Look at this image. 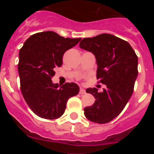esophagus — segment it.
I'll return each instance as SVG.
<instances>
[{"label": "esophagus", "instance_id": "esophagus-1", "mask_svg": "<svg viewBox=\"0 0 154 154\" xmlns=\"http://www.w3.org/2000/svg\"><path fill=\"white\" fill-rule=\"evenodd\" d=\"M79 93L80 94H85V90L84 89H82V88H80Z\"/></svg>", "mask_w": 154, "mask_h": 154}]
</instances>
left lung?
Masks as SVG:
<instances>
[{"mask_svg":"<svg viewBox=\"0 0 154 154\" xmlns=\"http://www.w3.org/2000/svg\"><path fill=\"white\" fill-rule=\"evenodd\" d=\"M79 47L95 55L97 79L106 85L102 92L96 88L86 89L96 101L84 109V114L93 123H109L123 111L133 94L138 58L127 42L109 34L83 38Z\"/></svg>","mask_w":154,"mask_h":154,"instance_id":"1","label":"left lung"}]
</instances>
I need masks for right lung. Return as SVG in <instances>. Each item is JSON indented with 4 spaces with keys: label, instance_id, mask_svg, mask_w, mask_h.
Returning a JSON list of instances; mask_svg holds the SVG:
<instances>
[{
    "label": "right lung",
    "instance_id": "obj_1",
    "mask_svg": "<svg viewBox=\"0 0 154 154\" xmlns=\"http://www.w3.org/2000/svg\"><path fill=\"white\" fill-rule=\"evenodd\" d=\"M81 38H63L54 31H43L28 38L19 51L18 73L24 100L39 117L58 119L63 115L69 98L79 92L77 84L53 83L55 68L62 56Z\"/></svg>",
    "mask_w": 154,
    "mask_h": 154
}]
</instances>
